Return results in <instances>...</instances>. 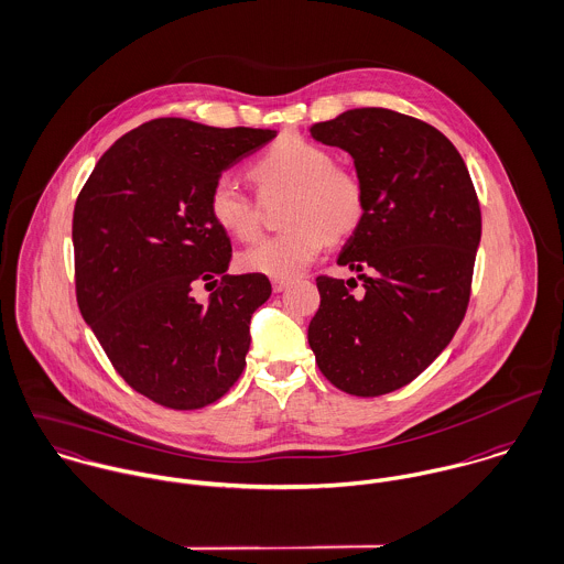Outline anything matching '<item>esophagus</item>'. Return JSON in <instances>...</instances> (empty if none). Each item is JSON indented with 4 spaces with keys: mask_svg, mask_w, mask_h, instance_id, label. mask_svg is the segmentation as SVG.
Listing matches in <instances>:
<instances>
[{
    "mask_svg": "<svg viewBox=\"0 0 564 564\" xmlns=\"http://www.w3.org/2000/svg\"><path fill=\"white\" fill-rule=\"evenodd\" d=\"M288 285H290L288 279H272V290L274 292H283Z\"/></svg>",
    "mask_w": 564,
    "mask_h": 564,
    "instance_id": "obj_1",
    "label": "esophagus"
}]
</instances>
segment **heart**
<instances>
[{
    "label": "heart",
    "mask_w": 564,
    "mask_h": 564,
    "mask_svg": "<svg viewBox=\"0 0 564 564\" xmlns=\"http://www.w3.org/2000/svg\"><path fill=\"white\" fill-rule=\"evenodd\" d=\"M263 189L292 192L285 232L270 235L239 254L246 272L272 279L299 276L329 243L361 223L366 212L364 185L350 170L336 167L334 154L303 137L274 141L250 165ZM214 223L237 239H252L259 230L257 205L239 185L220 176L209 192Z\"/></svg>",
    "instance_id": "1"
}]
</instances>
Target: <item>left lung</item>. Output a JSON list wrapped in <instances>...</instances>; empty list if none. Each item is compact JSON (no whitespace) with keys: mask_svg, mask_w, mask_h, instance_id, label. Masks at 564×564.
I'll return each mask as SVG.
<instances>
[{"mask_svg":"<svg viewBox=\"0 0 564 564\" xmlns=\"http://www.w3.org/2000/svg\"><path fill=\"white\" fill-rule=\"evenodd\" d=\"M310 132L350 154L366 212L338 257L364 290L318 276L307 339L336 388L388 394L416 379L464 318L481 237L477 194L455 145L416 117L350 109Z\"/></svg>","mask_w":564,"mask_h":564,"instance_id":"obj_1","label":"left lung"}]
</instances>
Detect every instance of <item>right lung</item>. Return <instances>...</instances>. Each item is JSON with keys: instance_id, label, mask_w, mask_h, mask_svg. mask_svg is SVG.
I'll return each instance as SVG.
<instances>
[{"instance_id": "1", "label": "right lung", "mask_w": 564, "mask_h": 564, "mask_svg": "<svg viewBox=\"0 0 564 564\" xmlns=\"http://www.w3.org/2000/svg\"><path fill=\"white\" fill-rule=\"evenodd\" d=\"M276 130L214 128L181 117L141 123L100 156L74 209L76 294L115 370L172 410L218 401L239 379L265 274L228 276L230 239L209 192ZM224 288L198 304V282Z\"/></svg>"}]
</instances>
